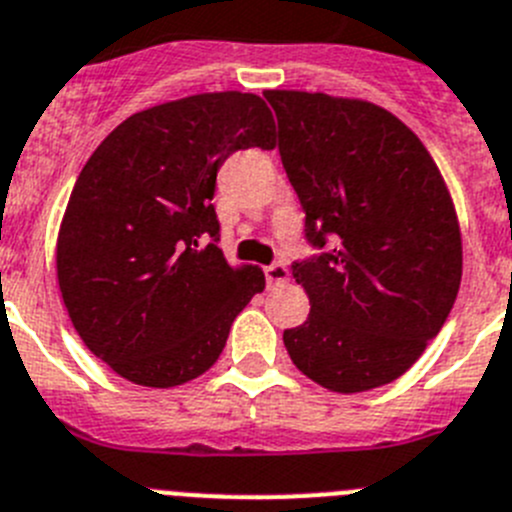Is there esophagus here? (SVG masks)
<instances>
[{
  "mask_svg": "<svg viewBox=\"0 0 512 512\" xmlns=\"http://www.w3.org/2000/svg\"><path fill=\"white\" fill-rule=\"evenodd\" d=\"M266 281H269V287H281V284H287L289 281V269L284 264H271L264 269Z\"/></svg>",
  "mask_w": 512,
  "mask_h": 512,
  "instance_id": "34e87169",
  "label": "esophagus"
}]
</instances>
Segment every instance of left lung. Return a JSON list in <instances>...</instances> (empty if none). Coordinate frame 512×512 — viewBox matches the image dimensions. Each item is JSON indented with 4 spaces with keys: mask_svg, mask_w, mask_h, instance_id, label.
Returning <instances> with one entry per match:
<instances>
[{
    "mask_svg": "<svg viewBox=\"0 0 512 512\" xmlns=\"http://www.w3.org/2000/svg\"><path fill=\"white\" fill-rule=\"evenodd\" d=\"M264 96L304 236L320 248L292 264L309 317L284 330L289 358L327 391L386 386L439 335L462 281V236L442 172L414 131L375 103Z\"/></svg>",
    "mask_w": 512,
    "mask_h": 512,
    "instance_id": "8db88e82",
    "label": "left lung"
}]
</instances>
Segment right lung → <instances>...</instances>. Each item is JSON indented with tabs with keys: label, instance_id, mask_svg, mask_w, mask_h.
Returning <instances> with one entry per match:
<instances>
[{
	"label": "right lung",
	"instance_id": "1",
	"mask_svg": "<svg viewBox=\"0 0 512 512\" xmlns=\"http://www.w3.org/2000/svg\"><path fill=\"white\" fill-rule=\"evenodd\" d=\"M251 147H274L264 98L198 93L129 116L75 180L55 251L60 294L86 348L126 381L172 388L203 375L264 292L259 266L225 261L213 205L220 164Z\"/></svg>",
	"mask_w": 512,
	"mask_h": 512
}]
</instances>
